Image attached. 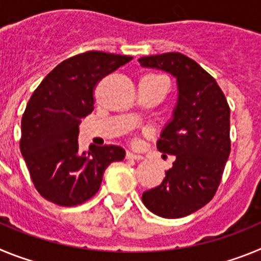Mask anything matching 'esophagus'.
I'll list each match as a JSON object with an SVG mask.
<instances>
[{
    "mask_svg": "<svg viewBox=\"0 0 261 261\" xmlns=\"http://www.w3.org/2000/svg\"><path fill=\"white\" fill-rule=\"evenodd\" d=\"M126 158L135 159V161H142V159H144V156L140 155V154H135V153H130V151H128V153H126Z\"/></svg>",
    "mask_w": 261,
    "mask_h": 261,
    "instance_id": "1",
    "label": "esophagus"
}]
</instances>
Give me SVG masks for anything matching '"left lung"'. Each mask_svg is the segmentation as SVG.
<instances>
[{
    "mask_svg": "<svg viewBox=\"0 0 261 261\" xmlns=\"http://www.w3.org/2000/svg\"><path fill=\"white\" fill-rule=\"evenodd\" d=\"M144 68L176 78L177 102L171 121L156 142L159 151L175 155L163 181L142 193V202L163 218L199 211L216 195L230 155V107L216 80L179 52L138 59Z\"/></svg>",
    "mask_w": 261,
    "mask_h": 261,
    "instance_id": "obj_1",
    "label": "left lung"
}]
</instances>
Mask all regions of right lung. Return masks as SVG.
Here are the masks:
<instances>
[{
    "label": "right lung",
    "mask_w": 261,
    "mask_h": 261,
    "mask_svg": "<svg viewBox=\"0 0 261 261\" xmlns=\"http://www.w3.org/2000/svg\"><path fill=\"white\" fill-rule=\"evenodd\" d=\"M133 57L89 50L64 60L48 73L30 98L22 117V153L31 180L45 200L74 206L91 199L105 170L123 161L116 145L90 146L80 153L81 119L94 110V89Z\"/></svg>",
    "instance_id": "add662e5"
}]
</instances>
